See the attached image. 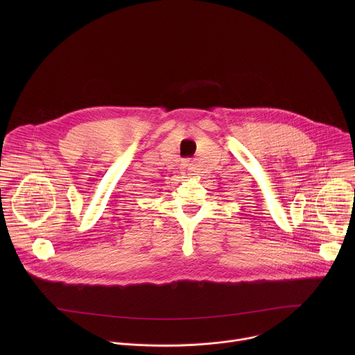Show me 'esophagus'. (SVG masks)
Segmentation results:
<instances>
[{
	"label": "esophagus",
	"mask_w": 355,
	"mask_h": 355,
	"mask_svg": "<svg viewBox=\"0 0 355 355\" xmlns=\"http://www.w3.org/2000/svg\"><path fill=\"white\" fill-rule=\"evenodd\" d=\"M187 167H188V164H182V167H181V168H182V171H184L182 174H187V173H185V171H187Z\"/></svg>",
	"instance_id": "34e87169"
}]
</instances>
